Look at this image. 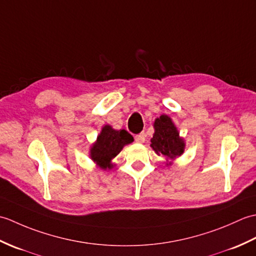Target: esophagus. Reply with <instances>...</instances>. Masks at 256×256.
Masks as SVG:
<instances>
[{"instance_id":"1","label":"esophagus","mask_w":256,"mask_h":256,"mask_svg":"<svg viewBox=\"0 0 256 256\" xmlns=\"http://www.w3.org/2000/svg\"><path fill=\"white\" fill-rule=\"evenodd\" d=\"M145 138H146L145 133H140V134L136 135V136H135V140H136L138 143H144L145 142Z\"/></svg>"}]
</instances>
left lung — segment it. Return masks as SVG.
I'll return each mask as SVG.
<instances>
[{"mask_svg":"<svg viewBox=\"0 0 256 256\" xmlns=\"http://www.w3.org/2000/svg\"><path fill=\"white\" fill-rule=\"evenodd\" d=\"M154 128L155 133L150 140V148L157 155H164L167 158L174 160L184 153V140L179 136L178 130L170 116L162 114L157 118Z\"/></svg>","mask_w":256,"mask_h":256,"instance_id":"left-lung-1","label":"left lung"}]
</instances>
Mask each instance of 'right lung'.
Returning a JSON list of instances; mask_svg holds the SVG:
<instances>
[{"mask_svg":"<svg viewBox=\"0 0 256 256\" xmlns=\"http://www.w3.org/2000/svg\"><path fill=\"white\" fill-rule=\"evenodd\" d=\"M133 136L125 130H114L110 125H104L96 140L91 146L90 157L102 170H111L112 160L125 145L132 143Z\"/></svg>","mask_w":256,"mask_h":256,"instance_id":"add662e5","label":"right lung"}]
</instances>
